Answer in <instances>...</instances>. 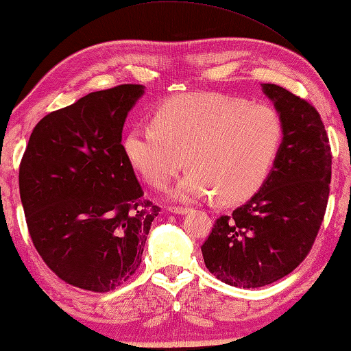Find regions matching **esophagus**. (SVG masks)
I'll return each mask as SVG.
<instances>
[{"instance_id": "esophagus-1", "label": "esophagus", "mask_w": 351, "mask_h": 351, "mask_svg": "<svg viewBox=\"0 0 351 351\" xmlns=\"http://www.w3.org/2000/svg\"><path fill=\"white\" fill-rule=\"evenodd\" d=\"M169 210L171 213H178V215H184V213L189 212V207H182V206H170Z\"/></svg>"}]
</instances>
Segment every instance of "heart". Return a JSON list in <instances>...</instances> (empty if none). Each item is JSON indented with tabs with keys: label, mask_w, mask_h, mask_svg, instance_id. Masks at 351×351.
I'll return each mask as SVG.
<instances>
[{
	"label": "heart",
	"mask_w": 351,
	"mask_h": 351,
	"mask_svg": "<svg viewBox=\"0 0 351 351\" xmlns=\"http://www.w3.org/2000/svg\"><path fill=\"white\" fill-rule=\"evenodd\" d=\"M283 122L269 105L210 93L165 99L153 110V125L128 130L122 147L130 164L156 189L190 169L173 195L199 199L219 195L226 204L257 192L269 176L283 142Z\"/></svg>",
	"instance_id": "1"
}]
</instances>
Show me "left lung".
Wrapping results in <instances>:
<instances>
[{
	"instance_id": "8db88e82",
	"label": "left lung",
	"mask_w": 351,
	"mask_h": 351,
	"mask_svg": "<svg viewBox=\"0 0 351 351\" xmlns=\"http://www.w3.org/2000/svg\"><path fill=\"white\" fill-rule=\"evenodd\" d=\"M261 86L282 117L280 153L258 192L217 218L201 246L206 268L239 288L280 280L306 258L330 195L332 156L317 110L274 83Z\"/></svg>"
}]
</instances>
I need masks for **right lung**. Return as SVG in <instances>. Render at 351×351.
<instances>
[{"label":"right lung","instance_id":"right-lung-1","mask_svg":"<svg viewBox=\"0 0 351 351\" xmlns=\"http://www.w3.org/2000/svg\"><path fill=\"white\" fill-rule=\"evenodd\" d=\"M144 86L90 93L34 127L20 162V197L40 257L63 282L108 293L141 266L161 207L144 198L122 128Z\"/></svg>","mask_w":351,"mask_h":351}]
</instances>
